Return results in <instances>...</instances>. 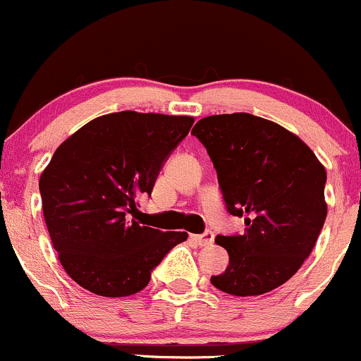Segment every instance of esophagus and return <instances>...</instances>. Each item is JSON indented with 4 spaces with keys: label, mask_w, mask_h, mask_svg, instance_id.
<instances>
[{
    "label": "esophagus",
    "mask_w": 361,
    "mask_h": 361,
    "mask_svg": "<svg viewBox=\"0 0 361 361\" xmlns=\"http://www.w3.org/2000/svg\"><path fill=\"white\" fill-rule=\"evenodd\" d=\"M192 240L195 241L197 245H200V247H207V245H211L214 241V233L207 229V231L202 233V235H192Z\"/></svg>",
    "instance_id": "obj_1"
}]
</instances>
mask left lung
<instances>
[{"label":"left lung","instance_id":"1","mask_svg":"<svg viewBox=\"0 0 361 361\" xmlns=\"http://www.w3.org/2000/svg\"><path fill=\"white\" fill-rule=\"evenodd\" d=\"M192 135L207 149L231 216L243 235H219L228 269L212 276L235 296L269 293L296 274L314 250L327 216V174L305 142L274 121L248 113L202 118Z\"/></svg>","mask_w":361,"mask_h":361}]
</instances>
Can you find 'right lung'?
Here are the masks:
<instances>
[{
  "label": "right lung",
  "instance_id": "1",
  "mask_svg": "<svg viewBox=\"0 0 361 361\" xmlns=\"http://www.w3.org/2000/svg\"><path fill=\"white\" fill-rule=\"evenodd\" d=\"M192 125V116L121 111L89 121L56 149L39 192L53 247L75 283L109 298L135 295L188 238L137 217Z\"/></svg>",
  "mask_w": 361,
  "mask_h": 361
}]
</instances>
